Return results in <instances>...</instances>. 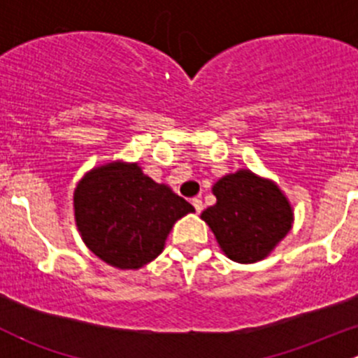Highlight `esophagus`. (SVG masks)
Returning <instances> with one entry per match:
<instances>
[{"instance_id": "1", "label": "esophagus", "mask_w": 358, "mask_h": 358, "mask_svg": "<svg viewBox=\"0 0 358 358\" xmlns=\"http://www.w3.org/2000/svg\"><path fill=\"white\" fill-rule=\"evenodd\" d=\"M192 206H194V208H196L197 213H201L202 209H204V204H202V201L199 199V197H194V199H192Z\"/></svg>"}]
</instances>
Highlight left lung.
<instances>
[{
  "mask_svg": "<svg viewBox=\"0 0 358 358\" xmlns=\"http://www.w3.org/2000/svg\"><path fill=\"white\" fill-rule=\"evenodd\" d=\"M216 204L201 218L215 234L220 248L234 262L263 259L292 225V209L279 187L248 169L215 183Z\"/></svg>",
  "mask_w": 358,
  "mask_h": 358,
  "instance_id": "8db88e82",
  "label": "left lung"
}]
</instances>
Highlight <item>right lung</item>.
<instances>
[{
  "mask_svg": "<svg viewBox=\"0 0 358 358\" xmlns=\"http://www.w3.org/2000/svg\"><path fill=\"white\" fill-rule=\"evenodd\" d=\"M192 211V204L143 175L138 164L93 169L74 192L83 241L117 268H140L157 258L176 220Z\"/></svg>",
  "mask_w": 358,
  "mask_h": 358,
  "instance_id": "add662e5",
  "label": "right lung"
}]
</instances>
